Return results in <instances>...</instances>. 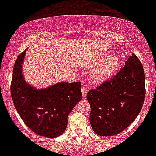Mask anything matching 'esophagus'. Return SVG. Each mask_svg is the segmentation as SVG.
<instances>
[{
    "label": "esophagus",
    "instance_id": "esophagus-1",
    "mask_svg": "<svg viewBox=\"0 0 156 156\" xmlns=\"http://www.w3.org/2000/svg\"><path fill=\"white\" fill-rule=\"evenodd\" d=\"M81 91H82L83 98H86V96L87 94V87L83 86L82 89H81Z\"/></svg>",
    "mask_w": 156,
    "mask_h": 156
}]
</instances>
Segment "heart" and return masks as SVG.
I'll list each match as a JSON object with an SVG mask.
<instances>
[{
	"instance_id": "heart-1",
	"label": "heart",
	"mask_w": 156,
	"mask_h": 156,
	"mask_svg": "<svg viewBox=\"0 0 156 156\" xmlns=\"http://www.w3.org/2000/svg\"><path fill=\"white\" fill-rule=\"evenodd\" d=\"M119 65V60L115 56L106 58L102 62L98 65L91 71L90 78L96 83H100L112 76Z\"/></svg>"
}]
</instances>
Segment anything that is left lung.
<instances>
[{
  "instance_id": "1",
  "label": "left lung",
  "mask_w": 156,
  "mask_h": 156,
  "mask_svg": "<svg viewBox=\"0 0 156 156\" xmlns=\"http://www.w3.org/2000/svg\"><path fill=\"white\" fill-rule=\"evenodd\" d=\"M144 97V69L132 54L112 79L87 93L90 122L94 133L108 137L123 131L140 113Z\"/></svg>"
}]
</instances>
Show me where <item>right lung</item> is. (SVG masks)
Segmentation results:
<instances>
[{"label":"right lung","mask_w":156,"mask_h":156,"mask_svg":"<svg viewBox=\"0 0 156 156\" xmlns=\"http://www.w3.org/2000/svg\"><path fill=\"white\" fill-rule=\"evenodd\" d=\"M26 51L16 59L13 68L11 94L23 122L40 136L56 137L64 133L68 115L82 99L81 83L61 82L37 89L25 81L23 63Z\"/></svg>","instance_id":"1"}]
</instances>
